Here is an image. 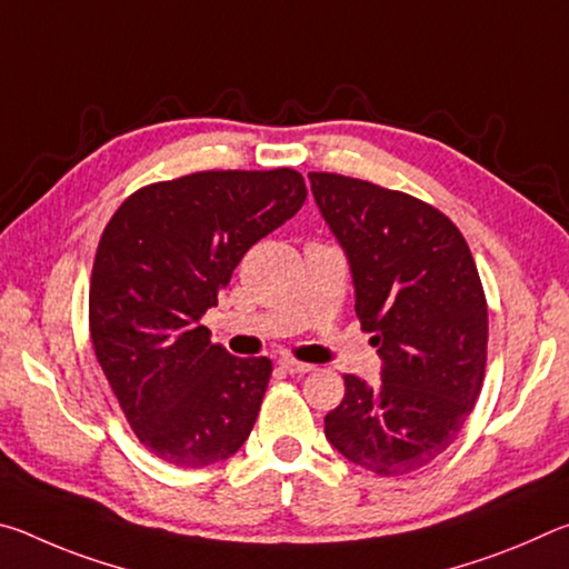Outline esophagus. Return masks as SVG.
I'll return each instance as SVG.
<instances>
[{
  "instance_id": "1",
  "label": "esophagus",
  "mask_w": 569,
  "mask_h": 569,
  "mask_svg": "<svg viewBox=\"0 0 569 569\" xmlns=\"http://www.w3.org/2000/svg\"><path fill=\"white\" fill-rule=\"evenodd\" d=\"M281 369H286L288 373H296V377H301V373L313 371V366L303 363V361H296V359H281Z\"/></svg>"
}]
</instances>
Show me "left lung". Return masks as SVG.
<instances>
[{"label":"left lung","instance_id":"obj_1","mask_svg":"<svg viewBox=\"0 0 569 569\" xmlns=\"http://www.w3.org/2000/svg\"><path fill=\"white\" fill-rule=\"evenodd\" d=\"M308 180L349 258L361 331L381 356L379 387L346 373L326 439L373 475H409L459 437L485 381L489 323L475 258L419 198L336 172Z\"/></svg>","mask_w":569,"mask_h":569}]
</instances>
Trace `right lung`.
<instances>
[{"instance_id": "1", "label": "right lung", "mask_w": 569, "mask_h": 569, "mask_svg": "<svg viewBox=\"0 0 569 569\" xmlns=\"http://www.w3.org/2000/svg\"><path fill=\"white\" fill-rule=\"evenodd\" d=\"M301 172L206 170L152 182L104 226L90 281V336L134 435L198 469L243 447L271 359H238L200 319L240 258L301 210Z\"/></svg>"}]
</instances>
